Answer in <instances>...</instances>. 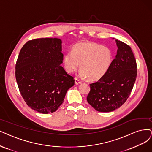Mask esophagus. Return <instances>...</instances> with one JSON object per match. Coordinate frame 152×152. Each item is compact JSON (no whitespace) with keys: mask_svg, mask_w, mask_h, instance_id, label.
Listing matches in <instances>:
<instances>
[{"mask_svg":"<svg viewBox=\"0 0 152 152\" xmlns=\"http://www.w3.org/2000/svg\"><path fill=\"white\" fill-rule=\"evenodd\" d=\"M75 84L76 85H80V84H81L82 82L79 80V79H77V78H75Z\"/></svg>","mask_w":152,"mask_h":152,"instance_id":"1","label":"esophagus"}]
</instances>
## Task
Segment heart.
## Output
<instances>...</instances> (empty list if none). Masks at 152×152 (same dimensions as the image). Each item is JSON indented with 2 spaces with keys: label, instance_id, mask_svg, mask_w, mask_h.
<instances>
[{
  "label": "heart",
  "instance_id": "b5f03b06",
  "mask_svg": "<svg viewBox=\"0 0 152 152\" xmlns=\"http://www.w3.org/2000/svg\"><path fill=\"white\" fill-rule=\"evenodd\" d=\"M113 61V53L106 46L93 42H80L64 56V65L68 72L80 66V76L90 80H98L108 71Z\"/></svg>",
  "mask_w": 152,
  "mask_h": 152
}]
</instances>
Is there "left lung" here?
Here are the masks:
<instances>
[{"label":"left lung","instance_id":"obj_1","mask_svg":"<svg viewBox=\"0 0 152 152\" xmlns=\"http://www.w3.org/2000/svg\"><path fill=\"white\" fill-rule=\"evenodd\" d=\"M115 41V59L106 74L91 84L87 96L88 103L99 112L113 111L125 103L137 78V63L131 48L118 39Z\"/></svg>","mask_w":152,"mask_h":152}]
</instances>
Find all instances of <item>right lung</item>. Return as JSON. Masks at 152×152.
<instances>
[{
	"mask_svg": "<svg viewBox=\"0 0 152 152\" xmlns=\"http://www.w3.org/2000/svg\"><path fill=\"white\" fill-rule=\"evenodd\" d=\"M62 41L40 38L27 42L15 65V77L26 104L39 113H53L63 103L75 80L61 64Z\"/></svg>",
	"mask_w": 152,
	"mask_h": 152,
	"instance_id": "right-lung-1",
	"label": "right lung"
}]
</instances>
